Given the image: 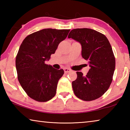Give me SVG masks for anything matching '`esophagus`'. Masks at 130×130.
Returning a JSON list of instances; mask_svg holds the SVG:
<instances>
[{
	"instance_id": "esophagus-1",
	"label": "esophagus",
	"mask_w": 130,
	"mask_h": 130,
	"mask_svg": "<svg viewBox=\"0 0 130 130\" xmlns=\"http://www.w3.org/2000/svg\"><path fill=\"white\" fill-rule=\"evenodd\" d=\"M63 70H64V72H65V73H68V72H69L70 71V69H69V68H64Z\"/></svg>"
}]
</instances>
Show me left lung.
I'll use <instances>...</instances> for the list:
<instances>
[{
    "instance_id": "8db88e82",
    "label": "left lung",
    "mask_w": 130,
    "mask_h": 130,
    "mask_svg": "<svg viewBox=\"0 0 130 130\" xmlns=\"http://www.w3.org/2000/svg\"><path fill=\"white\" fill-rule=\"evenodd\" d=\"M68 38L79 42L81 55L88 60L91 67L86 76L77 72V77L72 82L75 95L84 101L100 98L109 88L115 69V58L108 39L104 34L91 28H76Z\"/></svg>"
}]
</instances>
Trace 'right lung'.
<instances>
[{
    "label": "right lung",
    "mask_w": 130,
    "mask_h": 130,
    "mask_svg": "<svg viewBox=\"0 0 130 130\" xmlns=\"http://www.w3.org/2000/svg\"><path fill=\"white\" fill-rule=\"evenodd\" d=\"M70 30L45 28L28 35L21 43L16 56L18 79L26 94L39 102L56 95L58 81L64 73L46 64Z\"/></svg>",
    "instance_id": "obj_1"
}]
</instances>
